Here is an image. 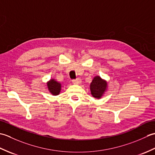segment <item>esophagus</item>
I'll use <instances>...</instances> for the list:
<instances>
[{"instance_id":"obj_1","label":"esophagus","mask_w":155,"mask_h":155,"mask_svg":"<svg viewBox=\"0 0 155 155\" xmlns=\"http://www.w3.org/2000/svg\"><path fill=\"white\" fill-rule=\"evenodd\" d=\"M81 83V81L80 79H76V80H72V83L74 84H79Z\"/></svg>"}]
</instances>
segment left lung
I'll use <instances>...</instances> for the list:
<instances>
[{"mask_svg": "<svg viewBox=\"0 0 155 155\" xmlns=\"http://www.w3.org/2000/svg\"><path fill=\"white\" fill-rule=\"evenodd\" d=\"M108 88V83L100 76H95L90 84V90L92 96L95 98H101Z\"/></svg>", "mask_w": 155, "mask_h": 155, "instance_id": "obj_1", "label": "left lung"}]
</instances>
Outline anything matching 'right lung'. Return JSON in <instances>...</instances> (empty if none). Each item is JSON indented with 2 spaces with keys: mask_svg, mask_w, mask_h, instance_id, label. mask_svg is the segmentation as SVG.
<instances>
[{
  "mask_svg": "<svg viewBox=\"0 0 155 155\" xmlns=\"http://www.w3.org/2000/svg\"><path fill=\"white\" fill-rule=\"evenodd\" d=\"M47 88L49 93L53 96H57L61 93L62 84L59 82L57 81L54 78H51L50 81H48L47 83Z\"/></svg>",
  "mask_w": 155,
  "mask_h": 155,
  "instance_id": "right-lung-1",
  "label": "right lung"
}]
</instances>
